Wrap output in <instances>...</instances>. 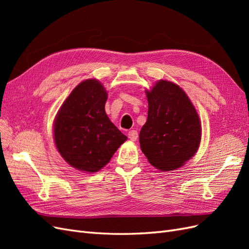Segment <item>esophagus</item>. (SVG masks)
Returning a JSON list of instances; mask_svg holds the SVG:
<instances>
[{"label": "esophagus", "mask_w": 249, "mask_h": 249, "mask_svg": "<svg viewBox=\"0 0 249 249\" xmlns=\"http://www.w3.org/2000/svg\"><path fill=\"white\" fill-rule=\"evenodd\" d=\"M127 136H129L130 140L132 141H136L138 139V132L136 130H132V131H129V133H127Z\"/></svg>", "instance_id": "1"}]
</instances>
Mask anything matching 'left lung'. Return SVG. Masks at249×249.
I'll return each mask as SVG.
<instances>
[{"label":"left lung","mask_w":249,"mask_h":249,"mask_svg":"<svg viewBox=\"0 0 249 249\" xmlns=\"http://www.w3.org/2000/svg\"><path fill=\"white\" fill-rule=\"evenodd\" d=\"M147 120L139 134L142 153L162 171L175 170L197 152L201 124L193 104L175 83L160 80L146 90Z\"/></svg>","instance_id":"1"}]
</instances>
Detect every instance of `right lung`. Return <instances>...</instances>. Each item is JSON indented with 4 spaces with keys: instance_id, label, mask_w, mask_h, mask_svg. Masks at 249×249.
Here are the masks:
<instances>
[{
    "instance_id": "add662e5",
    "label": "right lung",
    "mask_w": 249,
    "mask_h": 249,
    "mask_svg": "<svg viewBox=\"0 0 249 249\" xmlns=\"http://www.w3.org/2000/svg\"><path fill=\"white\" fill-rule=\"evenodd\" d=\"M108 92L95 79L81 82L59 109L54 140L60 155L71 167L93 173L108 164L127 139L105 111Z\"/></svg>"
}]
</instances>
